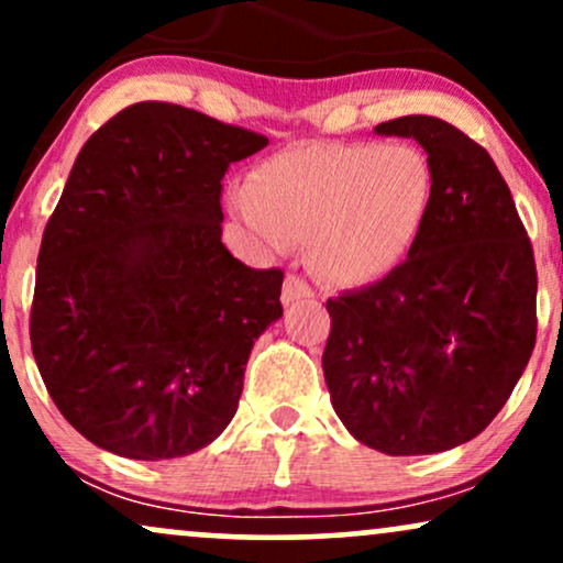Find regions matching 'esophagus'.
Segmentation results:
<instances>
[{
	"label": "esophagus",
	"mask_w": 563,
	"mask_h": 563,
	"mask_svg": "<svg viewBox=\"0 0 563 563\" xmlns=\"http://www.w3.org/2000/svg\"><path fill=\"white\" fill-rule=\"evenodd\" d=\"M312 294H314L312 286H309V283L303 280L301 275L294 273V275L286 277V286H283V301H286V303H296L301 299H309Z\"/></svg>",
	"instance_id": "esophagus-1"
}]
</instances>
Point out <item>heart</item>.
I'll use <instances>...</instances> for the list:
<instances>
[{
  "mask_svg": "<svg viewBox=\"0 0 563 563\" xmlns=\"http://www.w3.org/2000/svg\"><path fill=\"white\" fill-rule=\"evenodd\" d=\"M431 164L407 142H312L264 161L230 203L267 249L309 241L339 283L380 277L407 254L431 203Z\"/></svg>",
  "mask_w": 563,
  "mask_h": 563,
  "instance_id": "1",
  "label": "heart"
}]
</instances>
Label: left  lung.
Wrapping results in <instances>:
<instances>
[{"label":"left lung","mask_w":563,"mask_h":563,"mask_svg":"<svg viewBox=\"0 0 563 563\" xmlns=\"http://www.w3.org/2000/svg\"><path fill=\"white\" fill-rule=\"evenodd\" d=\"M376 132L421 142L431 203L389 275L328 299L322 373L354 439L386 455H431L482 434L508 402L538 335V269L479 142L434 115Z\"/></svg>","instance_id":"1"}]
</instances>
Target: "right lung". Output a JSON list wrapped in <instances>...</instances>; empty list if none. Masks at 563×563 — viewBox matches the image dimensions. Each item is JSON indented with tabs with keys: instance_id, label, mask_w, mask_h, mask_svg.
<instances>
[{
	"instance_id": "add662e5",
	"label": "right lung",
	"mask_w": 563,
	"mask_h": 563,
	"mask_svg": "<svg viewBox=\"0 0 563 563\" xmlns=\"http://www.w3.org/2000/svg\"><path fill=\"white\" fill-rule=\"evenodd\" d=\"M267 137L174 102H134L81 147L42 235L31 352L97 448L166 461L222 434L283 269L222 243V179Z\"/></svg>"
}]
</instances>
